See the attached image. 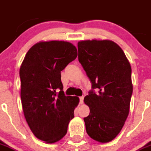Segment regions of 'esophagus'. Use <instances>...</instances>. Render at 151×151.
<instances>
[{
  "label": "esophagus",
  "mask_w": 151,
  "mask_h": 151,
  "mask_svg": "<svg viewBox=\"0 0 151 151\" xmlns=\"http://www.w3.org/2000/svg\"><path fill=\"white\" fill-rule=\"evenodd\" d=\"M83 101H84V97L83 96H81V97H79V103L81 104H83Z\"/></svg>",
  "instance_id": "34e87169"
}]
</instances>
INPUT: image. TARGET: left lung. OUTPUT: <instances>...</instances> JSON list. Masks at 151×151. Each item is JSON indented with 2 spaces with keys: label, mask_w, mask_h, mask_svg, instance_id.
<instances>
[{
  "label": "left lung",
  "mask_w": 151,
  "mask_h": 151,
  "mask_svg": "<svg viewBox=\"0 0 151 151\" xmlns=\"http://www.w3.org/2000/svg\"><path fill=\"white\" fill-rule=\"evenodd\" d=\"M78 61L93 88L84 99L90 107V114L84 118L86 131L95 141L109 142L120 133L129 114L133 93L130 62L110 40L78 41Z\"/></svg>",
  "instance_id": "8db88e82"
}]
</instances>
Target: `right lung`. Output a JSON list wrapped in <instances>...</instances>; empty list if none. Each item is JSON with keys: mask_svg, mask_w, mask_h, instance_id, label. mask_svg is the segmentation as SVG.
Segmentation results:
<instances>
[{"mask_svg": "<svg viewBox=\"0 0 151 151\" xmlns=\"http://www.w3.org/2000/svg\"><path fill=\"white\" fill-rule=\"evenodd\" d=\"M77 55L76 47L67 41H40L29 50L21 64L24 116L35 137L46 143H55L65 136L79 103L77 96L64 95L61 76Z\"/></svg>", "mask_w": 151, "mask_h": 151, "instance_id": "add662e5", "label": "right lung"}]
</instances>
